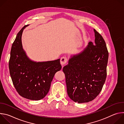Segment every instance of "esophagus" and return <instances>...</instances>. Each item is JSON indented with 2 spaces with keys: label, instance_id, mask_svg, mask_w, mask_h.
<instances>
[{
  "label": "esophagus",
  "instance_id": "34e87169",
  "mask_svg": "<svg viewBox=\"0 0 124 124\" xmlns=\"http://www.w3.org/2000/svg\"><path fill=\"white\" fill-rule=\"evenodd\" d=\"M67 61H68V59L66 57H65V56L62 57L60 59V63L63 66L64 65H65L67 63Z\"/></svg>",
  "mask_w": 124,
  "mask_h": 124
}]
</instances>
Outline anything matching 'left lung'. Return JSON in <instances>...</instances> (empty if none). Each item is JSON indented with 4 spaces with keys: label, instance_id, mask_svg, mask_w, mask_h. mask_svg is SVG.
I'll use <instances>...</instances> for the list:
<instances>
[{
    "label": "left lung",
    "instance_id": "left-lung-1",
    "mask_svg": "<svg viewBox=\"0 0 124 124\" xmlns=\"http://www.w3.org/2000/svg\"><path fill=\"white\" fill-rule=\"evenodd\" d=\"M94 32L95 44L90 42L81 53L70 59L63 68L68 95L78 103L95 99L107 78L108 52L101 35L95 29Z\"/></svg>",
    "mask_w": 124,
    "mask_h": 124
}]
</instances>
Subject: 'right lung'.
Listing matches in <instances>:
<instances>
[{
  "mask_svg": "<svg viewBox=\"0 0 124 124\" xmlns=\"http://www.w3.org/2000/svg\"><path fill=\"white\" fill-rule=\"evenodd\" d=\"M25 25L17 33L10 52L9 68L13 85L23 97L38 101L48 93L55 74L62 66L60 59L35 62L27 57L23 48L22 35Z\"/></svg>",
  "mask_w": 124,
  "mask_h": 124,
  "instance_id": "add662e5",
  "label": "right lung"
}]
</instances>
